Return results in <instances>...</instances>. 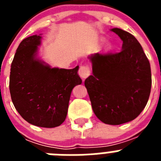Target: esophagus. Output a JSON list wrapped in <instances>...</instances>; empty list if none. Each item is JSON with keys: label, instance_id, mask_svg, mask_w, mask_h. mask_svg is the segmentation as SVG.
Instances as JSON below:
<instances>
[{"label": "esophagus", "instance_id": "1", "mask_svg": "<svg viewBox=\"0 0 161 161\" xmlns=\"http://www.w3.org/2000/svg\"><path fill=\"white\" fill-rule=\"evenodd\" d=\"M78 74L82 79H85L90 75V69L88 65H81L80 67L79 71H78Z\"/></svg>", "mask_w": 161, "mask_h": 161}]
</instances>
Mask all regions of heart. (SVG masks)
Masks as SVG:
<instances>
[{"instance_id": "b5f03b06", "label": "heart", "mask_w": 161, "mask_h": 161, "mask_svg": "<svg viewBox=\"0 0 161 161\" xmlns=\"http://www.w3.org/2000/svg\"><path fill=\"white\" fill-rule=\"evenodd\" d=\"M109 48H110V45H109V44H107L106 46V50H109Z\"/></svg>"}]
</instances>
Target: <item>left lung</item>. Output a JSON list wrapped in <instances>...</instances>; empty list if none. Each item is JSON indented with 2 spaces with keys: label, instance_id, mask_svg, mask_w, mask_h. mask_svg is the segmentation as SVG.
Wrapping results in <instances>:
<instances>
[{
  "label": "left lung",
  "instance_id": "1",
  "mask_svg": "<svg viewBox=\"0 0 161 161\" xmlns=\"http://www.w3.org/2000/svg\"><path fill=\"white\" fill-rule=\"evenodd\" d=\"M123 41L118 53L89 56L93 75L85 80L97 119L109 125L134 120L148 101L152 86L150 63L131 34L113 28Z\"/></svg>",
  "mask_w": 161,
  "mask_h": 161
}]
</instances>
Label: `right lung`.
I'll return each mask as SVG.
<instances>
[{"instance_id": "obj_1", "label": "right lung", "mask_w": 161, "mask_h": 161, "mask_svg": "<svg viewBox=\"0 0 161 161\" xmlns=\"http://www.w3.org/2000/svg\"><path fill=\"white\" fill-rule=\"evenodd\" d=\"M40 35L25 38L11 64L9 91L15 109L26 122L46 128L64 122L72 90L80 85L79 66L52 68L37 57Z\"/></svg>"}]
</instances>
